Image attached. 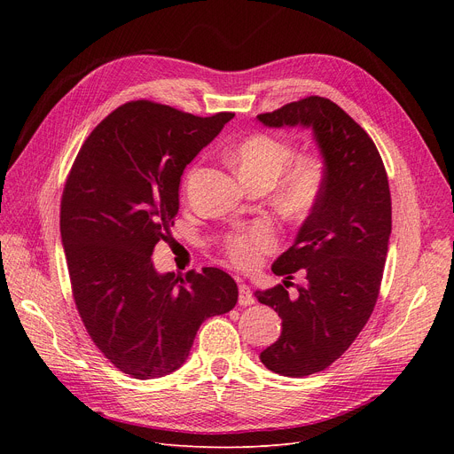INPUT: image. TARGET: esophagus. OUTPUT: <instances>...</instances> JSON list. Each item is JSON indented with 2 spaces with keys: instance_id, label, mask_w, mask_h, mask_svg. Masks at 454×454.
I'll return each instance as SVG.
<instances>
[{
  "instance_id": "obj_1",
  "label": "esophagus",
  "mask_w": 454,
  "mask_h": 454,
  "mask_svg": "<svg viewBox=\"0 0 454 454\" xmlns=\"http://www.w3.org/2000/svg\"><path fill=\"white\" fill-rule=\"evenodd\" d=\"M252 303H255V298H254L250 287H248V285L241 283L239 285V305L245 307V305H252Z\"/></svg>"
}]
</instances>
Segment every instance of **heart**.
<instances>
[{
	"label": "heart",
	"instance_id": "1",
	"mask_svg": "<svg viewBox=\"0 0 454 454\" xmlns=\"http://www.w3.org/2000/svg\"><path fill=\"white\" fill-rule=\"evenodd\" d=\"M233 163L245 182L272 184L293 158L289 143L270 134H252L233 149ZM324 185V169L317 156H300L283 172L279 200L281 206L296 215L307 213L315 206ZM276 245L269 224H254L248 230L228 237L226 254L231 263L252 269L259 263L261 254L270 252Z\"/></svg>",
	"mask_w": 454,
	"mask_h": 454
}]
</instances>
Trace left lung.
<instances>
[{"instance_id":"1","label":"left lung","mask_w":454,"mask_h":454,"mask_svg":"<svg viewBox=\"0 0 454 454\" xmlns=\"http://www.w3.org/2000/svg\"><path fill=\"white\" fill-rule=\"evenodd\" d=\"M257 119L274 129H313L324 158L320 197L272 265L283 285L255 291L281 318V335L261 351V363L305 377L335 363L372 317L392 231L388 176L366 130L325 98L311 95ZM301 268L308 283L289 297L288 279Z\"/></svg>"}]
</instances>
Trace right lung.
<instances>
[{"label":"right lung","mask_w":454,"mask_h":454,"mask_svg":"<svg viewBox=\"0 0 454 454\" xmlns=\"http://www.w3.org/2000/svg\"><path fill=\"white\" fill-rule=\"evenodd\" d=\"M231 117L127 103L93 129L67 175L60 235L71 293L93 344L134 379L178 370L202 322L239 296L221 269L178 278L153 265L175 226L185 165Z\"/></svg>","instance_id":"obj_1"}]
</instances>
